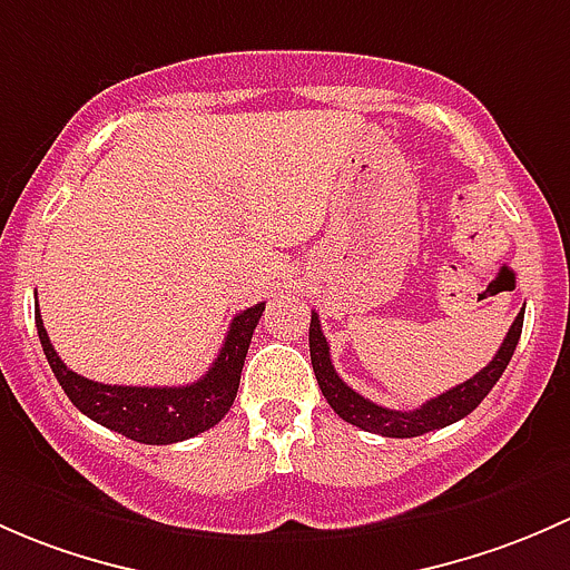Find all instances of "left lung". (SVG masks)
Returning a JSON list of instances; mask_svg holds the SVG:
<instances>
[{
  "mask_svg": "<svg viewBox=\"0 0 570 570\" xmlns=\"http://www.w3.org/2000/svg\"><path fill=\"white\" fill-rule=\"evenodd\" d=\"M521 326H524V309L515 315V321L510 324L508 334H504L500 351L494 354V360L483 367L480 373H474L472 379H466L463 384L453 386V390L442 392L439 397L422 403L414 412H395V409H384L379 403L367 401L360 392L351 390L337 373H334L332 356H328V343L321 332L318 313H313L309 321V360H313L315 379H318L321 392H324L326 403L334 409L345 422L362 428V431L379 433V436H392V439H412L422 436L428 431H436V428L453 425L461 416L472 414L480 406L485 395L491 392V386L500 381V375L508 367L510 356H513L515 345H519Z\"/></svg>",
  "mask_w": 570,
  "mask_h": 570,
  "instance_id": "8db88e82",
  "label": "left lung"
}]
</instances>
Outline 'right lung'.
<instances>
[{
    "mask_svg": "<svg viewBox=\"0 0 570 570\" xmlns=\"http://www.w3.org/2000/svg\"><path fill=\"white\" fill-rule=\"evenodd\" d=\"M263 309H266V304L261 302L238 313L214 365L208 367L203 379L186 386H117L85 379V375L70 371L57 356L55 345L43 328L40 309L35 313V326H38L40 345H43L51 371L66 390L70 403L81 414L101 422L109 431L134 439V442L175 444L208 431L230 412L238 381H242L246 351L252 343V332H255Z\"/></svg>",
    "mask_w": 570,
    "mask_h": 570,
    "instance_id": "obj_1",
    "label": "right lung"
}]
</instances>
